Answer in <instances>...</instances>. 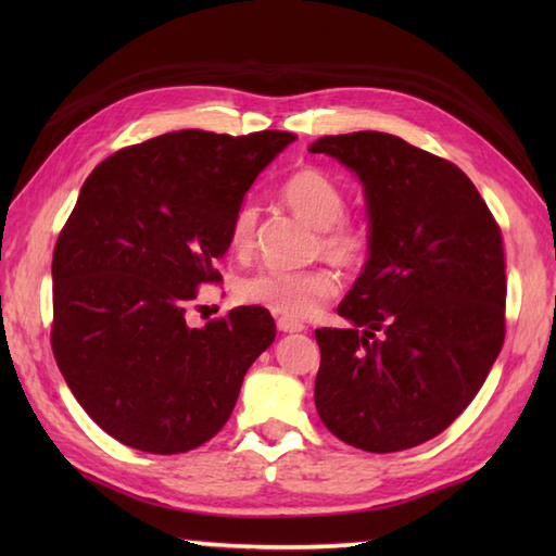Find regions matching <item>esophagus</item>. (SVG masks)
I'll use <instances>...</instances> for the list:
<instances>
[{
	"label": "esophagus",
	"instance_id": "34e87169",
	"mask_svg": "<svg viewBox=\"0 0 556 556\" xmlns=\"http://www.w3.org/2000/svg\"><path fill=\"white\" fill-rule=\"evenodd\" d=\"M277 327H279V332H287V334L303 332V329H305L303 323L291 320V317H277Z\"/></svg>",
	"mask_w": 556,
	"mask_h": 556
}]
</instances>
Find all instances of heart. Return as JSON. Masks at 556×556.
Returning a JSON list of instances; mask_svg holds the SVG:
<instances>
[{
  "mask_svg": "<svg viewBox=\"0 0 556 556\" xmlns=\"http://www.w3.org/2000/svg\"><path fill=\"white\" fill-rule=\"evenodd\" d=\"M285 203L320 229L323 253L341 265H361L370 253L372 236L365 222L344 215V191L341 186L317 167L293 172L281 186ZM257 207L245 200L231 215L229 243L236 253H248L255 239ZM339 293V277L327 267L313 269H260L239 285V296L245 303L263 305L291 320L313 317L325 303Z\"/></svg>",
  "mask_w": 556,
  "mask_h": 556,
  "instance_id": "b5f03b06",
  "label": "heart"
}]
</instances>
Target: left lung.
Masks as SVG:
<instances>
[{
  "instance_id": "1",
  "label": "left lung",
  "mask_w": 556,
  "mask_h": 556,
  "mask_svg": "<svg viewBox=\"0 0 556 556\" xmlns=\"http://www.w3.org/2000/svg\"><path fill=\"white\" fill-rule=\"evenodd\" d=\"M311 152L361 176L372 236L337 308L353 327L315 329L317 413L365 452L418 446L466 410L502 351V229L454 162L396 136H325Z\"/></svg>"
}]
</instances>
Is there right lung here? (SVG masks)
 Listing matches in <instances>:
<instances>
[{
  "label": "right lung",
  "instance_id": "right-lung-1",
  "mask_svg": "<svg viewBox=\"0 0 556 556\" xmlns=\"http://www.w3.org/2000/svg\"><path fill=\"white\" fill-rule=\"evenodd\" d=\"M296 138L188 128L122 148L80 188L52 255V351L78 404L126 446L181 454L229 420L277 334L243 305L186 325L255 176Z\"/></svg>",
  "mask_w": 556,
  "mask_h": 556
}]
</instances>
